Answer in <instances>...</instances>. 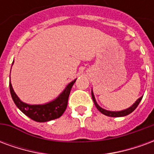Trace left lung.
<instances>
[{"label": "left lung", "mask_w": 154, "mask_h": 154, "mask_svg": "<svg viewBox=\"0 0 154 154\" xmlns=\"http://www.w3.org/2000/svg\"><path fill=\"white\" fill-rule=\"evenodd\" d=\"M91 97H92V100L94 101V104H95V106L97 108V110L100 111V113H102L105 116H110V117H122V116H125L129 115L130 113H132L134 110H135L137 106H138V105L139 104V102L141 101L142 100L143 97H139L138 100H136L134 103L133 104L132 106L129 108H127L125 110H119V111H112V110H105L103 108H101V107L97 104V100H96V98H95V96H94L93 93V91L91 90Z\"/></svg>", "instance_id": "8db88e82"}]
</instances>
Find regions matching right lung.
<instances>
[{"label": "right lung", "mask_w": 154, "mask_h": 154, "mask_svg": "<svg viewBox=\"0 0 154 154\" xmlns=\"http://www.w3.org/2000/svg\"><path fill=\"white\" fill-rule=\"evenodd\" d=\"M14 63V62H13ZM12 63V64H13ZM77 79H75L70 83L67 85L62 93L55 98L52 101H49L48 103L42 104V105H30L25 102H23L18 96L15 94V91L12 87L11 82V75H10V91L11 95L15 106L21 110L25 116L29 117L35 121L37 122H47L53 119L59 118L67 106V100L69 97L71 89L75 83Z\"/></svg>", "instance_id": "right-lung-1"}]
</instances>
